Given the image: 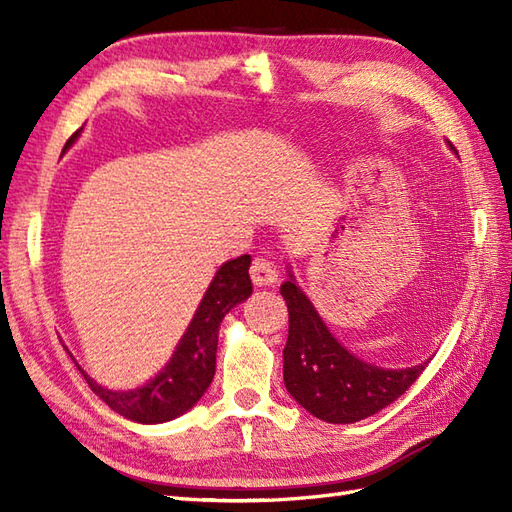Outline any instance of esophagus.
<instances>
[{"instance_id": "esophagus-1", "label": "esophagus", "mask_w": 512, "mask_h": 512, "mask_svg": "<svg viewBox=\"0 0 512 512\" xmlns=\"http://www.w3.org/2000/svg\"><path fill=\"white\" fill-rule=\"evenodd\" d=\"M250 277H253L255 286H273L277 281V270L270 259L255 257L250 264Z\"/></svg>"}]
</instances>
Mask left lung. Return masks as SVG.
<instances>
[{"instance_id": "obj_1", "label": "left lung", "mask_w": 512, "mask_h": 512, "mask_svg": "<svg viewBox=\"0 0 512 512\" xmlns=\"http://www.w3.org/2000/svg\"><path fill=\"white\" fill-rule=\"evenodd\" d=\"M288 303V341L284 347V383L314 418L352 424L391 405L416 383L427 363L383 369L365 363L334 339L310 299L295 284L281 286Z\"/></svg>"}]
</instances>
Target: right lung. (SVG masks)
Here are the masks:
<instances>
[{
    "instance_id": "obj_1",
    "label": "right lung",
    "mask_w": 512,
    "mask_h": 512,
    "mask_svg": "<svg viewBox=\"0 0 512 512\" xmlns=\"http://www.w3.org/2000/svg\"><path fill=\"white\" fill-rule=\"evenodd\" d=\"M79 132L70 136L63 149H68L74 143ZM248 266L250 255H242L217 270L171 361L154 380H149L147 385L138 389L114 391L101 387L79 367L85 383L107 407L134 422H167L189 411L204 396V391L209 389L213 380L217 334H220L222 319L228 310L248 299L250 292H253Z\"/></svg>"
}]
</instances>
